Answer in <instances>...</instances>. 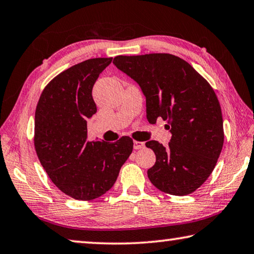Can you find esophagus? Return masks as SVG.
I'll return each instance as SVG.
<instances>
[{
    "mask_svg": "<svg viewBox=\"0 0 254 254\" xmlns=\"http://www.w3.org/2000/svg\"><path fill=\"white\" fill-rule=\"evenodd\" d=\"M144 147V142L142 141H136L134 140V142H133V148L135 150H139V149H142Z\"/></svg>",
    "mask_w": 254,
    "mask_h": 254,
    "instance_id": "1",
    "label": "esophagus"
}]
</instances>
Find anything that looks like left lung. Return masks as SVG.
Here are the masks:
<instances>
[{"label": "left lung", "mask_w": 254, "mask_h": 254, "mask_svg": "<svg viewBox=\"0 0 254 254\" xmlns=\"http://www.w3.org/2000/svg\"><path fill=\"white\" fill-rule=\"evenodd\" d=\"M113 64L140 85L147 101V119L167 121L168 147L158 141L150 182L166 194H191L212 174L224 143L220 102L209 83L187 62L170 54L117 56Z\"/></svg>", "instance_id": "left-lung-1"}]
</instances>
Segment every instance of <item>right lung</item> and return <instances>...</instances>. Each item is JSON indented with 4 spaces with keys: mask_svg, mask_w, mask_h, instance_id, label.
I'll list each match as a JSON object with an SVG mask.
<instances>
[{
    "mask_svg": "<svg viewBox=\"0 0 254 254\" xmlns=\"http://www.w3.org/2000/svg\"><path fill=\"white\" fill-rule=\"evenodd\" d=\"M111 63L112 58H93L64 70L49 81L37 104V156L51 182L78 200L110 190L133 150L130 136L114 143L87 140V119L97 111L93 86Z\"/></svg>",
    "mask_w": 254,
    "mask_h": 254,
    "instance_id": "add662e5",
    "label": "right lung"
}]
</instances>
